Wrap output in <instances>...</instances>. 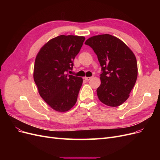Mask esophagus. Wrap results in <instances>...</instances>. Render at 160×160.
Returning <instances> with one entry per match:
<instances>
[{
	"mask_svg": "<svg viewBox=\"0 0 160 160\" xmlns=\"http://www.w3.org/2000/svg\"><path fill=\"white\" fill-rule=\"evenodd\" d=\"M92 78V77H85L84 79L86 80V81H89Z\"/></svg>",
	"mask_w": 160,
	"mask_h": 160,
	"instance_id": "esophagus-1",
	"label": "esophagus"
}]
</instances>
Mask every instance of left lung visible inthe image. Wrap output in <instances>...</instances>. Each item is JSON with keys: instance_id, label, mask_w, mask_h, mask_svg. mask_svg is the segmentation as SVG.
I'll return each instance as SVG.
<instances>
[{"instance_id": "1", "label": "left lung", "mask_w": 160, "mask_h": 160, "mask_svg": "<svg viewBox=\"0 0 160 160\" xmlns=\"http://www.w3.org/2000/svg\"><path fill=\"white\" fill-rule=\"evenodd\" d=\"M85 44L93 49L101 67V83L97 89L99 99L110 107L121 105L128 99L137 80L133 52L122 41L108 34L90 37Z\"/></svg>"}]
</instances>
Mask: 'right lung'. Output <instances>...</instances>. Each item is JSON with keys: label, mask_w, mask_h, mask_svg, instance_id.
Wrapping results in <instances>:
<instances>
[{"label": "right lung", "mask_w": 160, "mask_h": 160, "mask_svg": "<svg viewBox=\"0 0 160 160\" xmlns=\"http://www.w3.org/2000/svg\"><path fill=\"white\" fill-rule=\"evenodd\" d=\"M85 39L84 37L58 36L48 41L36 57L34 81L41 98L57 111L65 112L77 102L83 79L67 72L72 69Z\"/></svg>", "instance_id": "right-lung-1"}]
</instances>
